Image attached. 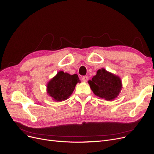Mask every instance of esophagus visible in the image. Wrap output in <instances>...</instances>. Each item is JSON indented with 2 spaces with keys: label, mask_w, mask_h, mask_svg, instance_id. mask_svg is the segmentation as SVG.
<instances>
[{
  "label": "esophagus",
  "mask_w": 154,
  "mask_h": 154,
  "mask_svg": "<svg viewBox=\"0 0 154 154\" xmlns=\"http://www.w3.org/2000/svg\"><path fill=\"white\" fill-rule=\"evenodd\" d=\"M82 80L83 81L86 82L88 80V77H87V76H83L82 78Z\"/></svg>",
  "instance_id": "esophagus-1"
}]
</instances>
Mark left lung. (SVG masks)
<instances>
[{"mask_svg": "<svg viewBox=\"0 0 154 154\" xmlns=\"http://www.w3.org/2000/svg\"><path fill=\"white\" fill-rule=\"evenodd\" d=\"M94 94L100 98L113 100L119 95L122 90L121 78L104 68L98 69L91 80L88 81Z\"/></svg>", "mask_w": 154, "mask_h": 154, "instance_id": "obj_1", "label": "left lung"}]
</instances>
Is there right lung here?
Instances as JSON below:
<instances>
[{"label": "right lung", "mask_w": 154, "mask_h": 154, "mask_svg": "<svg viewBox=\"0 0 154 154\" xmlns=\"http://www.w3.org/2000/svg\"><path fill=\"white\" fill-rule=\"evenodd\" d=\"M77 82L81 81L77 74L60 71L48 82L47 94L55 101H64L72 94Z\"/></svg>", "instance_id": "obj_1"}]
</instances>
